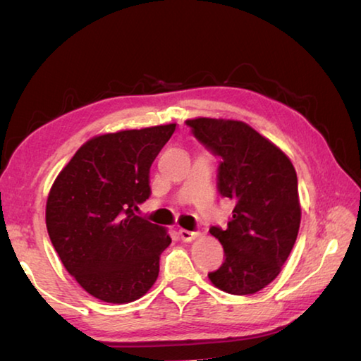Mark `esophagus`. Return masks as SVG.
I'll list each match as a JSON object with an SVG mask.
<instances>
[{
	"mask_svg": "<svg viewBox=\"0 0 361 361\" xmlns=\"http://www.w3.org/2000/svg\"><path fill=\"white\" fill-rule=\"evenodd\" d=\"M178 235H180V239L183 242H191V240L195 239V237L199 235V232H192V231H188V229H180L178 231Z\"/></svg>",
	"mask_w": 361,
	"mask_h": 361,
	"instance_id": "esophagus-1",
	"label": "esophagus"
}]
</instances>
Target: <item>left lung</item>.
Returning a JSON list of instances; mask_svg holds the SVG:
<instances>
[{"label":"left lung","mask_w":361,"mask_h":361,"mask_svg":"<svg viewBox=\"0 0 361 361\" xmlns=\"http://www.w3.org/2000/svg\"><path fill=\"white\" fill-rule=\"evenodd\" d=\"M194 137L221 157L218 189L234 202L224 231L212 226L221 242L224 262L209 274L229 295H255L276 279L295 245L301 204L290 157L242 121L188 119Z\"/></svg>","instance_id":"8db88e82"}]
</instances>
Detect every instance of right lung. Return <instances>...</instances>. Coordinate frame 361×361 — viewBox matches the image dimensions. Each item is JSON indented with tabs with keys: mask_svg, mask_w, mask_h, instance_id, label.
Here are the masks:
<instances>
[{
	"mask_svg": "<svg viewBox=\"0 0 361 361\" xmlns=\"http://www.w3.org/2000/svg\"><path fill=\"white\" fill-rule=\"evenodd\" d=\"M176 124L103 133L85 142L57 175L46 226L59 258L103 302L137 301L157 280L167 229L135 215L149 197V169Z\"/></svg>",
	"mask_w": 361,
	"mask_h": 361,
	"instance_id": "right-lung-1",
	"label": "right lung"
}]
</instances>
